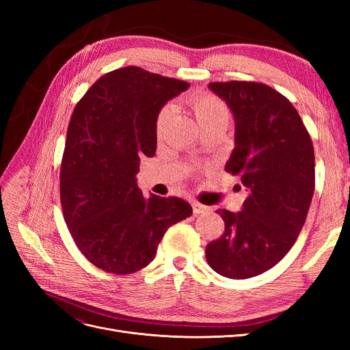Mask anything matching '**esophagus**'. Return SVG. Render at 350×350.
<instances>
[{"instance_id":"1","label":"esophagus","mask_w":350,"mask_h":350,"mask_svg":"<svg viewBox=\"0 0 350 350\" xmlns=\"http://www.w3.org/2000/svg\"><path fill=\"white\" fill-rule=\"evenodd\" d=\"M193 210H194L196 215H200V213H204V211H210V207L204 206V204H200V203H197V201H194Z\"/></svg>"}]
</instances>
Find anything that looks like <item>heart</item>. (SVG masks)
Listing matches in <instances>:
<instances>
[{"instance_id": "obj_1", "label": "heart", "mask_w": 350, "mask_h": 350, "mask_svg": "<svg viewBox=\"0 0 350 350\" xmlns=\"http://www.w3.org/2000/svg\"><path fill=\"white\" fill-rule=\"evenodd\" d=\"M194 113L197 116V121L201 126H206L208 124L219 122V121H228V109L225 103L213 94H197L191 100ZM171 115V108L165 107L159 112L156 120V131L161 133L163 126Z\"/></svg>"}]
</instances>
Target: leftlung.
Here are the masks:
<instances>
[{"mask_svg": "<svg viewBox=\"0 0 350 350\" xmlns=\"http://www.w3.org/2000/svg\"><path fill=\"white\" fill-rule=\"evenodd\" d=\"M235 121V147L225 169L239 175L248 197L241 211L221 208L225 232L206 247L220 276L248 279L289 252L305 224L315 187L314 147L299 113L261 83H208Z\"/></svg>", "mask_w": 350, "mask_h": 350, "instance_id": "obj_1", "label": "left lung"}]
</instances>
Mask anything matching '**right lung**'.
<instances>
[{
    "instance_id": "right-lung-1",
    "label": "right lung",
    "mask_w": 350,
    "mask_h": 350,
    "mask_svg": "<svg viewBox=\"0 0 350 350\" xmlns=\"http://www.w3.org/2000/svg\"><path fill=\"white\" fill-rule=\"evenodd\" d=\"M189 84L124 67L102 76L74 108L59 172L62 213L92 264L130 274L150 264L169 226L193 215L185 200L144 197L140 157L156 153V120Z\"/></svg>"
}]
</instances>
